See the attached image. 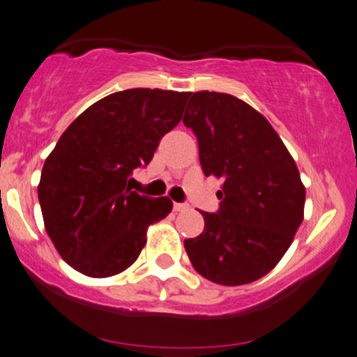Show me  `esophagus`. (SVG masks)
I'll list each match as a JSON object with an SVG mask.
<instances>
[{
    "mask_svg": "<svg viewBox=\"0 0 357 357\" xmlns=\"http://www.w3.org/2000/svg\"><path fill=\"white\" fill-rule=\"evenodd\" d=\"M174 211L176 212H183V211H186V209H189V206L188 204H181V202H174Z\"/></svg>",
    "mask_w": 357,
    "mask_h": 357,
    "instance_id": "esophagus-1",
    "label": "esophagus"
}]
</instances>
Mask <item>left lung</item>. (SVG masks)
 Wrapping results in <instances>:
<instances>
[{
  "label": "left lung",
  "instance_id": "8db88e82",
  "mask_svg": "<svg viewBox=\"0 0 357 357\" xmlns=\"http://www.w3.org/2000/svg\"><path fill=\"white\" fill-rule=\"evenodd\" d=\"M183 123L197 137L206 176L222 179L218 214L184 241L192 267L225 287L252 283L285 255L305 215L295 160L264 115L229 93L191 92Z\"/></svg>",
  "mask_w": 357,
  "mask_h": 357
}]
</instances>
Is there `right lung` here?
Listing matches in <instances>:
<instances>
[{
  "mask_svg": "<svg viewBox=\"0 0 357 357\" xmlns=\"http://www.w3.org/2000/svg\"><path fill=\"white\" fill-rule=\"evenodd\" d=\"M189 92L128 89L90 105L67 126L43 166L38 196L47 236L72 268L93 278L135 264L169 197L132 191L160 139L183 119Z\"/></svg>",
  "mask_w": 357,
  "mask_h": 357,
  "instance_id": "1",
  "label": "right lung"
}]
</instances>
